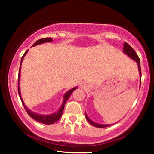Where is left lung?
<instances>
[{
  "label": "left lung",
  "instance_id": "left-lung-1",
  "mask_svg": "<svg viewBox=\"0 0 154 154\" xmlns=\"http://www.w3.org/2000/svg\"><path fill=\"white\" fill-rule=\"evenodd\" d=\"M123 53H125L126 55L130 57V58H132V60H134V61H136L137 63V65H138V68H139V76H140V85H141V67H140V60H139V56H137V54L135 52L134 49H133L132 47H131L130 45H129L128 43L125 42L124 46H123ZM85 116L87 120H88V122H89L90 124L92 125L94 127H96V128H107V127H109L111 125H103V124H98L96 123V122L92 121V120L90 119L89 117H88L87 114L85 112Z\"/></svg>",
  "mask_w": 154,
  "mask_h": 154
}]
</instances>
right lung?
<instances>
[{
  "instance_id": "obj_1",
  "label": "right lung",
  "mask_w": 154,
  "mask_h": 154,
  "mask_svg": "<svg viewBox=\"0 0 154 154\" xmlns=\"http://www.w3.org/2000/svg\"><path fill=\"white\" fill-rule=\"evenodd\" d=\"M52 41H53L52 38H41V39L36 41V42L32 45V46H36V45H39V44H44V43L51 42ZM27 52H28V50L24 53V55L22 57L21 62H20L19 75H18V94H19L20 99H21L22 103V104H23L24 109L26 110V112H27L28 115L31 117V118H32L33 119H34V120H36V121H38V122H41V123H43V124H46V125L53 124L54 122L58 121L59 119L60 118V117L63 114V109H64L65 103H66V101H67V100H68L69 96H71L72 93V92L75 91L76 89H77V87H74V88H72V89L69 90L68 91H67L66 93L65 94L64 96H63V102L62 105H61V107L60 108V109H59L58 111L54 112V113H52V114H50V115H40V114L36 113V112H33V111H32V110H30L29 109H28V108L25 106V104H24L23 100H22L21 93H20V71H21V65H22V60H23L24 56H25V55L26 54V53H27Z\"/></svg>"
}]
</instances>
